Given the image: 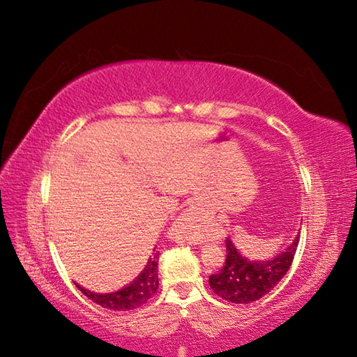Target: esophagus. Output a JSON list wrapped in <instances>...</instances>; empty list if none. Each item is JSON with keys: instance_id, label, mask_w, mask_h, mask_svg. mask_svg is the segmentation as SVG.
<instances>
[{"instance_id": "obj_1", "label": "esophagus", "mask_w": 357, "mask_h": 357, "mask_svg": "<svg viewBox=\"0 0 357 357\" xmlns=\"http://www.w3.org/2000/svg\"><path fill=\"white\" fill-rule=\"evenodd\" d=\"M195 216H196V213L193 210H187L185 213L181 216V221H192V219H195ZM181 242H187V244H199V242H196L195 239H190V238H183V241Z\"/></svg>"}]
</instances>
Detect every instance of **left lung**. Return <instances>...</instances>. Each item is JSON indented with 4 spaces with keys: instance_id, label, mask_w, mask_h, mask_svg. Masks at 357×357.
<instances>
[{
    "instance_id": "obj_1",
    "label": "left lung",
    "mask_w": 357,
    "mask_h": 357,
    "mask_svg": "<svg viewBox=\"0 0 357 357\" xmlns=\"http://www.w3.org/2000/svg\"><path fill=\"white\" fill-rule=\"evenodd\" d=\"M298 244L299 233L296 234L291 244H288L279 255L264 261H250L234 247L231 239L227 238V257L222 268L208 278L211 290L219 298L233 304H250V302L259 301L285 276L293 262Z\"/></svg>"
}]
</instances>
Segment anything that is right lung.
Wrapping results in <instances>:
<instances>
[{
    "label": "right lung",
    "instance_id": "add662e5",
    "mask_svg": "<svg viewBox=\"0 0 357 357\" xmlns=\"http://www.w3.org/2000/svg\"><path fill=\"white\" fill-rule=\"evenodd\" d=\"M158 259L159 252H155L153 256L149 257L147 265L139 273L138 278L133 279L130 284H127L126 287L121 288V290L112 293H95L87 290L84 287H81L79 284H77V287L90 301H93L95 304L104 308L115 310V312H127V310L138 308L142 304H146L158 290Z\"/></svg>",
    "mask_w": 357,
    "mask_h": 357
}]
</instances>
